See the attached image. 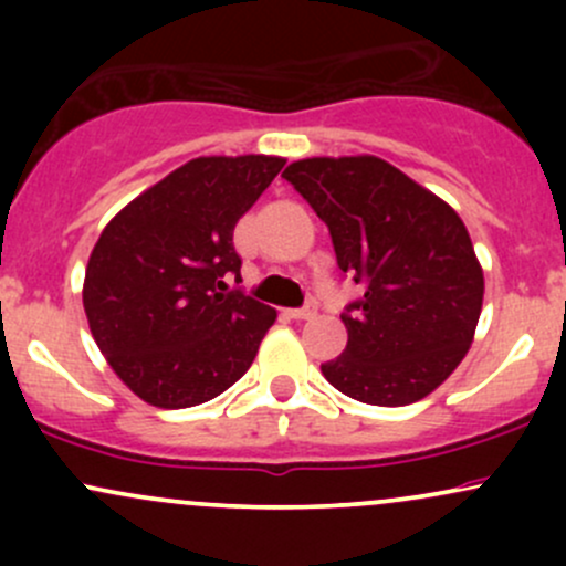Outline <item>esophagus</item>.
Returning <instances> with one entry per match:
<instances>
[{"instance_id":"esophagus-1","label":"esophagus","mask_w":566,"mask_h":566,"mask_svg":"<svg viewBox=\"0 0 566 566\" xmlns=\"http://www.w3.org/2000/svg\"><path fill=\"white\" fill-rule=\"evenodd\" d=\"M287 314H290V319H314V316H316V303L308 301L305 305H301V308H290Z\"/></svg>"}]
</instances>
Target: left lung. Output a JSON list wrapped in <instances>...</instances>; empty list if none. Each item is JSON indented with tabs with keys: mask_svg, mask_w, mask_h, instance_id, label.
<instances>
[{
	"mask_svg": "<svg viewBox=\"0 0 566 566\" xmlns=\"http://www.w3.org/2000/svg\"><path fill=\"white\" fill-rule=\"evenodd\" d=\"M282 178L329 229L343 276L365 287L340 314L346 350L322 375L365 405L420 401L463 361L482 314L484 274L463 220L378 157L301 159Z\"/></svg>",
	"mask_w": 566,
	"mask_h": 566,
	"instance_id": "obj_1",
	"label": "left lung"
}]
</instances>
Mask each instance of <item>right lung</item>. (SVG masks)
Returning a JSON list of instances; mask_svg holds the SVG:
<instances>
[{
    "label": "right lung",
    "mask_w": 566,
    "mask_h": 566,
    "mask_svg": "<svg viewBox=\"0 0 566 566\" xmlns=\"http://www.w3.org/2000/svg\"><path fill=\"white\" fill-rule=\"evenodd\" d=\"M284 159L199 157L106 226L84 274V314L108 365L161 409L216 399L250 369L276 311L223 279L242 271L237 220Z\"/></svg>",
    "instance_id": "obj_1"
}]
</instances>
